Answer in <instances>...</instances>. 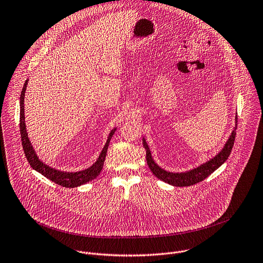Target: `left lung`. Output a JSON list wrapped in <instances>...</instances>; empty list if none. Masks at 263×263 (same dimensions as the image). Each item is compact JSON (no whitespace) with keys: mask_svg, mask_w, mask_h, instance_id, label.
Wrapping results in <instances>:
<instances>
[{"mask_svg":"<svg viewBox=\"0 0 263 263\" xmlns=\"http://www.w3.org/2000/svg\"><path fill=\"white\" fill-rule=\"evenodd\" d=\"M236 120H238V116H237ZM236 122H238V121H236ZM236 129H237V125H236L235 130ZM235 138H236V131H233L229 141L224 145L221 153H219L214 159L210 160L206 164H204L190 172H186V173H170V172H167V171L161 169L154 162L152 155H151V151H149L144 138L142 139V142H143V147L146 151L147 165L156 177H158L159 179H161L171 185H174V186H190V185H194L198 182L203 181L205 178H207L211 173H213L217 168H219L228 160V158L230 157V155L232 153V149H233V146L235 143Z\"/></svg>","mask_w":263,"mask_h":263,"instance_id":"obj_1","label":"left lung"}]
</instances>
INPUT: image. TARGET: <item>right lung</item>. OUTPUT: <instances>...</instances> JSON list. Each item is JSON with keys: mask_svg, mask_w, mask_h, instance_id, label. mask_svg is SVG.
<instances>
[{"mask_svg": "<svg viewBox=\"0 0 263 263\" xmlns=\"http://www.w3.org/2000/svg\"><path fill=\"white\" fill-rule=\"evenodd\" d=\"M26 85H27V81H25L21 94H20V119H19V128H20V135H21V143H22V147L24 151V155L30 165V167L32 169H34L35 171L40 172L42 175H44L45 177H47L48 179L52 180L53 182H55L58 185L64 186V187H77L80 186L82 184H85L87 182H89L90 180L96 178L99 173L101 172V169L103 167V163L106 157V153H107V147L109 144V140L111 138V136L114 135L116 129L111 130V132L109 133V136L107 138V141L98 158V160L95 162V164L93 166H91L90 168L80 171V172H74V173H69V172H63V171H59L56 170L54 168H51L47 165H45L43 162H41L39 160V158L36 157L30 141L27 137V133L25 130V123H24V93H25V89H26Z\"/></svg>", "mask_w": 263, "mask_h": 263, "instance_id": "add662e5", "label": "right lung"}]
</instances>
